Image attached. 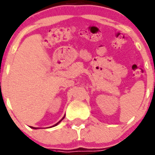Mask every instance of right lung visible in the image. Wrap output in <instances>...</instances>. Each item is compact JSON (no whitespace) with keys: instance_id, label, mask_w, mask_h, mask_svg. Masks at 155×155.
<instances>
[{"instance_id":"1","label":"right lung","mask_w":155,"mask_h":155,"mask_svg":"<svg viewBox=\"0 0 155 155\" xmlns=\"http://www.w3.org/2000/svg\"><path fill=\"white\" fill-rule=\"evenodd\" d=\"M64 117H65V115H64V117H63V118H61V120H60V121H58V123H56V124H54V125H53V126L50 127H54V126H57V125H58V124H59V123H60V122H61V121H62V120H63V119H64ZM31 127V128H32V129H38V128H37V127Z\"/></svg>"}]
</instances>
